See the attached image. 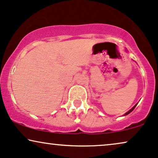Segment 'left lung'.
<instances>
[{
	"label": "left lung",
	"instance_id": "left-lung-1",
	"mask_svg": "<svg viewBox=\"0 0 158 158\" xmlns=\"http://www.w3.org/2000/svg\"><path fill=\"white\" fill-rule=\"evenodd\" d=\"M136 105H137V104H136ZM136 105H135V106H133V107L132 108V109H131V110H130V111H127V112L126 114H125V115H127V114H130V113H131V111H132L133 110V109H135V106H136Z\"/></svg>",
	"mask_w": 158,
	"mask_h": 158
}]
</instances>
